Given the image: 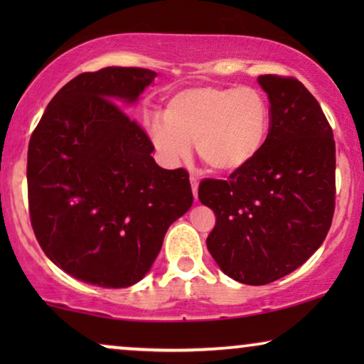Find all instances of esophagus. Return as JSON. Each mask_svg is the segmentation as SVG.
I'll return each mask as SVG.
<instances>
[{
  "mask_svg": "<svg viewBox=\"0 0 364 364\" xmlns=\"http://www.w3.org/2000/svg\"><path fill=\"white\" fill-rule=\"evenodd\" d=\"M191 183H192V192H193V197H196V200H197V197H198V177L197 176H191Z\"/></svg>",
  "mask_w": 364,
  "mask_h": 364,
  "instance_id": "34e87169",
  "label": "esophagus"
}]
</instances>
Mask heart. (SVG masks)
<instances>
[{"label": "heart", "mask_w": 364, "mask_h": 364, "mask_svg": "<svg viewBox=\"0 0 364 364\" xmlns=\"http://www.w3.org/2000/svg\"><path fill=\"white\" fill-rule=\"evenodd\" d=\"M270 126V104L257 87L193 86L167 99L162 121L149 124V136L168 162L187 157L196 142L212 171L230 176L255 162Z\"/></svg>", "instance_id": "1"}]
</instances>
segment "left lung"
Listing matches in <instances>:
<instances>
[{
    "mask_svg": "<svg viewBox=\"0 0 364 364\" xmlns=\"http://www.w3.org/2000/svg\"><path fill=\"white\" fill-rule=\"evenodd\" d=\"M272 126L255 162L228 181L200 182L217 222L207 248L233 280L267 285L301 267L325 240L335 212V141L300 81L265 74Z\"/></svg>",
    "mask_w": 364,
    "mask_h": 364,
    "instance_id": "obj_1",
    "label": "left lung"
}]
</instances>
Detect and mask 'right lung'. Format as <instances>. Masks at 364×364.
Segmentation results:
<instances>
[{"label":"right lung","instance_id":"right-lung-1","mask_svg":"<svg viewBox=\"0 0 364 364\" xmlns=\"http://www.w3.org/2000/svg\"><path fill=\"white\" fill-rule=\"evenodd\" d=\"M157 73L104 68L69 81L48 104L28 147L31 225L54 265L84 283L141 282L167 228L192 207L183 168L152 157L134 106Z\"/></svg>","mask_w":364,"mask_h":364}]
</instances>
